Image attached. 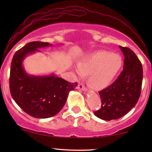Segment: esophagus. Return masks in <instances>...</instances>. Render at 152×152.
<instances>
[{"label": "esophagus", "mask_w": 152, "mask_h": 152, "mask_svg": "<svg viewBox=\"0 0 152 152\" xmlns=\"http://www.w3.org/2000/svg\"><path fill=\"white\" fill-rule=\"evenodd\" d=\"M77 88L78 90H82V91H87L86 88L83 85V84L82 83H79L78 86H77Z\"/></svg>", "instance_id": "obj_1"}]
</instances>
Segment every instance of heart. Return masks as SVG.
<instances>
[{
  "label": "heart",
  "instance_id": "obj_1",
  "mask_svg": "<svg viewBox=\"0 0 152 152\" xmlns=\"http://www.w3.org/2000/svg\"><path fill=\"white\" fill-rule=\"evenodd\" d=\"M121 65L120 56L107 51H98L80 61L76 72L80 76L90 74L91 85L94 88L102 89L111 83Z\"/></svg>",
  "mask_w": 152,
  "mask_h": 152
}]
</instances>
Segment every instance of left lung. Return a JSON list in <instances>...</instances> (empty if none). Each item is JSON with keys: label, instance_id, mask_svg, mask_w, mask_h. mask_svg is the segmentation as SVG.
I'll return each instance as SVG.
<instances>
[{"label": "left lung", "instance_id": "8db88e82", "mask_svg": "<svg viewBox=\"0 0 152 152\" xmlns=\"http://www.w3.org/2000/svg\"><path fill=\"white\" fill-rule=\"evenodd\" d=\"M119 48L125 57L123 70L112 84L99 92L101 108L94 113L95 116L105 121L124 116L135 106L141 94L142 64L131 49Z\"/></svg>", "mask_w": 152, "mask_h": 152}]
</instances>
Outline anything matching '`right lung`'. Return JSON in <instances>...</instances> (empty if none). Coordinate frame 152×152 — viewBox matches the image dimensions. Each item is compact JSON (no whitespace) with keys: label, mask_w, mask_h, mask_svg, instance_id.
<instances>
[{"label":"right lung","mask_w":152,"mask_h":152,"mask_svg":"<svg viewBox=\"0 0 152 152\" xmlns=\"http://www.w3.org/2000/svg\"><path fill=\"white\" fill-rule=\"evenodd\" d=\"M51 44L32 42L17 51L11 61L9 88L15 102L28 115L45 119L54 116L65 104L69 92L78 83H71L53 74L45 76H29L23 67V61L29 53Z\"/></svg>","instance_id":"obj_1"}]
</instances>
